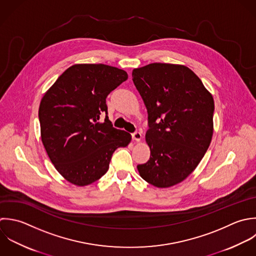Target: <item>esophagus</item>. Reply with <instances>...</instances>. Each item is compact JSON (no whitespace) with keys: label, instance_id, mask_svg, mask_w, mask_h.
<instances>
[{"label":"esophagus","instance_id":"esophagus-1","mask_svg":"<svg viewBox=\"0 0 256 256\" xmlns=\"http://www.w3.org/2000/svg\"><path fill=\"white\" fill-rule=\"evenodd\" d=\"M132 140H136V142H140L142 140V134L140 132H134L132 134Z\"/></svg>","mask_w":256,"mask_h":256}]
</instances>
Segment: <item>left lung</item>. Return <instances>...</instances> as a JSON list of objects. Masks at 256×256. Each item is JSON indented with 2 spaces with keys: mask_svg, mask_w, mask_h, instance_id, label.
I'll return each mask as SVG.
<instances>
[{
  "mask_svg": "<svg viewBox=\"0 0 256 256\" xmlns=\"http://www.w3.org/2000/svg\"><path fill=\"white\" fill-rule=\"evenodd\" d=\"M132 80L148 110V162L140 176L156 188L184 180L204 156L214 134V102L188 66L154 62L132 70Z\"/></svg>",
  "mask_w": 256,
  "mask_h": 256,
  "instance_id": "obj_1",
  "label": "left lung"
}]
</instances>
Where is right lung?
Masks as SVG:
<instances>
[{"instance_id": "add662e5", "label": "right lung", "mask_w": 256, "mask_h": 256, "mask_svg": "<svg viewBox=\"0 0 256 256\" xmlns=\"http://www.w3.org/2000/svg\"><path fill=\"white\" fill-rule=\"evenodd\" d=\"M128 80L124 70L102 64L66 68L42 96L38 120L46 152L56 170L70 182L84 186L108 170L114 150L132 136L114 128L106 98ZM106 112L104 123L99 116Z\"/></svg>"}]
</instances>
